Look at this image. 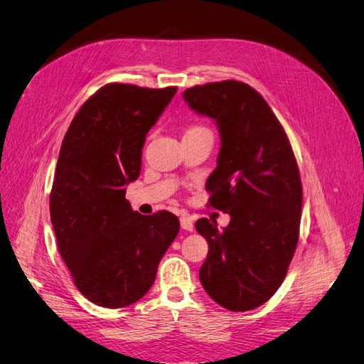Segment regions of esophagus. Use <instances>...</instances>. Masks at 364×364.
Wrapping results in <instances>:
<instances>
[{"label":"esophagus","instance_id":"esophagus-1","mask_svg":"<svg viewBox=\"0 0 364 364\" xmlns=\"http://www.w3.org/2000/svg\"><path fill=\"white\" fill-rule=\"evenodd\" d=\"M181 228L185 229V230H190V232H193V229H194L193 220L188 218V217H181Z\"/></svg>","mask_w":364,"mask_h":364}]
</instances>
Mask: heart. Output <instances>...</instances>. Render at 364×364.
I'll list each match as a JSON object with an SVG mask.
<instances>
[{"label":"heart","instance_id":"1","mask_svg":"<svg viewBox=\"0 0 364 364\" xmlns=\"http://www.w3.org/2000/svg\"><path fill=\"white\" fill-rule=\"evenodd\" d=\"M190 132H209V130L205 127H191L188 132H186V134H190Z\"/></svg>","mask_w":364,"mask_h":364}]
</instances>
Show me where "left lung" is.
Wrapping results in <instances>:
<instances>
[{
    "instance_id": "8db88e82",
    "label": "left lung",
    "mask_w": 364,
    "mask_h": 364,
    "mask_svg": "<svg viewBox=\"0 0 364 364\" xmlns=\"http://www.w3.org/2000/svg\"><path fill=\"white\" fill-rule=\"evenodd\" d=\"M183 100L215 121L217 168L206 181L209 205L230 215L197 220L208 241L199 277L206 293L229 311L267 302L287 274L299 238L302 183L285 132L264 98L249 85L225 80L193 86Z\"/></svg>"
}]
</instances>
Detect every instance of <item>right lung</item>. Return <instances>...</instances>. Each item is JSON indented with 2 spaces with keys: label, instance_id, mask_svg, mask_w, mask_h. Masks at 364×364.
<instances>
[{
  "label": "right lung",
  "instance_id": "obj_1",
  "mask_svg": "<svg viewBox=\"0 0 364 364\" xmlns=\"http://www.w3.org/2000/svg\"><path fill=\"white\" fill-rule=\"evenodd\" d=\"M109 83L87 98L62 141L50 196L60 257L77 290L105 308L139 301L179 232L168 211L141 215L126 199L146 135L176 94Z\"/></svg>",
  "mask_w": 364,
  "mask_h": 364
}]
</instances>
